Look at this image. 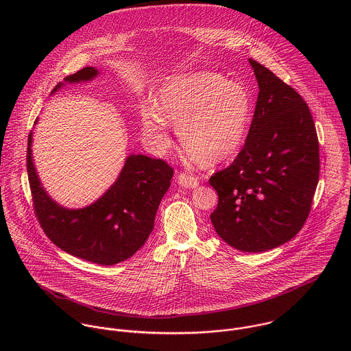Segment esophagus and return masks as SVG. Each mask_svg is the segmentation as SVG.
Returning <instances> with one entry per match:
<instances>
[{
    "label": "esophagus",
    "instance_id": "esophagus-1",
    "mask_svg": "<svg viewBox=\"0 0 351 351\" xmlns=\"http://www.w3.org/2000/svg\"><path fill=\"white\" fill-rule=\"evenodd\" d=\"M177 182L182 188H196L199 185V180L195 176L186 174V173H180L177 176Z\"/></svg>",
    "mask_w": 351,
    "mask_h": 351
}]
</instances>
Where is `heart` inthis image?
I'll return each mask as SVG.
<instances>
[{
	"label": "heart",
	"mask_w": 351,
	"mask_h": 351,
	"mask_svg": "<svg viewBox=\"0 0 351 351\" xmlns=\"http://www.w3.org/2000/svg\"><path fill=\"white\" fill-rule=\"evenodd\" d=\"M156 104H146L141 113L143 135L155 150L170 147V123L177 125L181 145L209 166L232 159L247 138L250 93L220 74L202 71L169 77Z\"/></svg>",
	"instance_id": "heart-1"
}]
</instances>
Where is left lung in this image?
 <instances>
[{
    "mask_svg": "<svg viewBox=\"0 0 351 351\" xmlns=\"http://www.w3.org/2000/svg\"><path fill=\"white\" fill-rule=\"evenodd\" d=\"M259 93L243 149L209 178L219 202L217 235L237 250L261 252L298 235L319 181V141L300 95L249 59Z\"/></svg>",
    "mask_w": 351,
    "mask_h": 351,
    "instance_id": "1",
    "label": "left lung"
}]
</instances>
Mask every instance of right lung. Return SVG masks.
I'll list each match as a JSON object with an SVG mask.
<instances>
[{
	"label": "right lung",
	"mask_w": 351,
	"mask_h": 351,
	"mask_svg": "<svg viewBox=\"0 0 351 351\" xmlns=\"http://www.w3.org/2000/svg\"><path fill=\"white\" fill-rule=\"evenodd\" d=\"M99 74L85 67L64 78L74 84ZM63 84H58L56 92ZM32 134L28 136L27 170L38 220L51 242L77 258L112 266L139 250L154 228L162 197L170 186L173 167L163 159L130 155L116 182L99 200L81 209H67L51 199L32 162Z\"/></svg>",
	"instance_id": "add662e5"
}]
</instances>
